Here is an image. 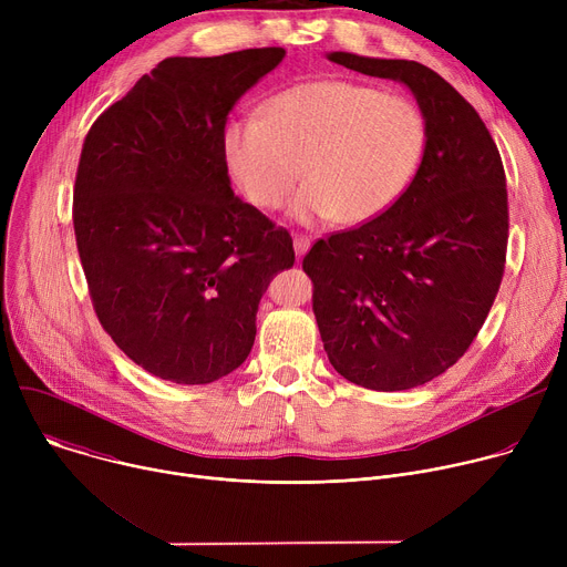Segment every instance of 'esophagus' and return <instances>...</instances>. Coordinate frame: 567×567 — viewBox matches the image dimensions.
Returning <instances> with one entry per match:
<instances>
[{
    "label": "esophagus",
    "instance_id": "1",
    "mask_svg": "<svg viewBox=\"0 0 567 567\" xmlns=\"http://www.w3.org/2000/svg\"><path fill=\"white\" fill-rule=\"evenodd\" d=\"M309 247H311V239L307 235H296L293 237V249H296V258L298 260L309 251Z\"/></svg>",
    "mask_w": 567,
    "mask_h": 567
}]
</instances>
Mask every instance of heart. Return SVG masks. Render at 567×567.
I'll list each match as a JSON object with an SVG mask.
<instances>
[{
    "label": "heart",
    "instance_id": "obj_1",
    "mask_svg": "<svg viewBox=\"0 0 567 567\" xmlns=\"http://www.w3.org/2000/svg\"><path fill=\"white\" fill-rule=\"evenodd\" d=\"M424 145L426 121L413 101L348 80L289 87L260 118H233L221 132L224 164L256 208H280L302 173L307 186L291 204L302 224L377 219L411 186Z\"/></svg>",
    "mask_w": 567,
    "mask_h": 567
}]
</instances>
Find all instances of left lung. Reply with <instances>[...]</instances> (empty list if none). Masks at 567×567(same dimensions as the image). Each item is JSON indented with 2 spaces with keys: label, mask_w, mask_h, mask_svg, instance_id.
<instances>
[{
  "label": "left lung",
  "mask_w": 567,
  "mask_h": 567,
  "mask_svg": "<svg viewBox=\"0 0 567 567\" xmlns=\"http://www.w3.org/2000/svg\"><path fill=\"white\" fill-rule=\"evenodd\" d=\"M328 58L403 83L426 121L422 164L396 204L318 239L302 258L334 370L370 390H409L468 350L496 300L509 237L505 168L487 125L433 69L346 51Z\"/></svg>",
  "instance_id": "obj_1"
}]
</instances>
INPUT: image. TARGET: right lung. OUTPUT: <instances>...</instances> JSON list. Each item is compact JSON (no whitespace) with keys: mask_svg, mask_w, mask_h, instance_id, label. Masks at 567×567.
Instances as JSON below:
<instances>
[{"mask_svg":"<svg viewBox=\"0 0 567 567\" xmlns=\"http://www.w3.org/2000/svg\"><path fill=\"white\" fill-rule=\"evenodd\" d=\"M285 49L166 58L85 136L75 245L103 330L143 370L210 383L245 363L291 235L233 195L221 132Z\"/></svg>","mask_w":567,"mask_h":567,"instance_id":"obj_1","label":"right lung"}]
</instances>
